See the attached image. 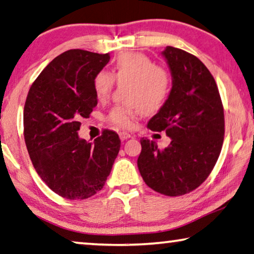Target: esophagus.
<instances>
[{
  "label": "esophagus",
  "mask_w": 254,
  "mask_h": 254,
  "mask_svg": "<svg viewBox=\"0 0 254 254\" xmlns=\"http://www.w3.org/2000/svg\"><path fill=\"white\" fill-rule=\"evenodd\" d=\"M132 137V134L131 133H128V132H120V138H121V140H126V139H128V138H131Z\"/></svg>",
  "instance_id": "34e87169"
}]
</instances>
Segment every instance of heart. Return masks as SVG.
<instances>
[{
    "label": "heart",
    "mask_w": 254,
    "mask_h": 254,
    "mask_svg": "<svg viewBox=\"0 0 254 254\" xmlns=\"http://www.w3.org/2000/svg\"><path fill=\"white\" fill-rule=\"evenodd\" d=\"M114 79L127 83L124 86V105L110 110L108 120L121 127L132 126L139 114L151 115L159 112L170 93L171 79L166 69L140 53H123L113 63L112 74L100 71L93 79V87L99 99L106 98L112 91Z\"/></svg>",
    "instance_id": "heart-1"
}]
</instances>
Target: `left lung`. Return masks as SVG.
<instances>
[{"label": "left lung", "instance_id": "1", "mask_svg": "<svg viewBox=\"0 0 254 254\" xmlns=\"http://www.w3.org/2000/svg\"><path fill=\"white\" fill-rule=\"evenodd\" d=\"M161 55L170 70L171 90L147 127L166 131L171 141L160 149L142 138L137 164L149 188L176 197L197 189L213 170L223 144L224 115L215 80L201 61L171 46Z\"/></svg>", "mask_w": 254, "mask_h": 254}]
</instances>
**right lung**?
<instances>
[{
    "label": "right lung",
    "instance_id": "right-lung-1",
    "mask_svg": "<svg viewBox=\"0 0 254 254\" xmlns=\"http://www.w3.org/2000/svg\"><path fill=\"white\" fill-rule=\"evenodd\" d=\"M109 54L70 49L39 74L24 107V138L41 180L61 197L87 199L101 190L121 148L116 132L94 142L79 138L81 123L98 105L93 79Z\"/></svg>",
    "mask_w": 254,
    "mask_h": 254
}]
</instances>
